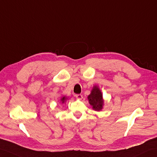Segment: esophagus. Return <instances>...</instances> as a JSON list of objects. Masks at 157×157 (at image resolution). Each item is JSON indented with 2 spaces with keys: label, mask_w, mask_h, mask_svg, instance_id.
I'll use <instances>...</instances> for the list:
<instances>
[{
  "label": "esophagus",
  "mask_w": 157,
  "mask_h": 157,
  "mask_svg": "<svg viewBox=\"0 0 157 157\" xmlns=\"http://www.w3.org/2000/svg\"><path fill=\"white\" fill-rule=\"evenodd\" d=\"M75 97L77 98V99H79V100H82L83 98V96L82 95V94H75Z\"/></svg>",
  "instance_id": "34e87169"
}]
</instances>
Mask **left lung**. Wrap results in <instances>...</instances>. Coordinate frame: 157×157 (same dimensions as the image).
<instances>
[{"instance_id": "1", "label": "left lung", "mask_w": 157, "mask_h": 157, "mask_svg": "<svg viewBox=\"0 0 157 157\" xmlns=\"http://www.w3.org/2000/svg\"><path fill=\"white\" fill-rule=\"evenodd\" d=\"M88 100L90 105H92L94 110L100 111L102 108L103 100L102 94L98 87L95 86L91 92V94L88 96Z\"/></svg>"}]
</instances>
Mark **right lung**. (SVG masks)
I'll return each mask as SVG.
<instances>
[{
    "mask_svg": "<svg viewBox=\"0 0 157 157\" xmlns=\"http://www.w3.org/2000/svg\"><path fill=\"white\" fill-rule=\"evenodd\" d=\"M65 100H66V98H65V97H63V98H61V101H62V102H64V101Z\"/></svg>",
    "mask_w": 157,
    "mask_h": 157,
    "instance_id": "add662e5",
    "label": "right lung"
}]
</instances>
